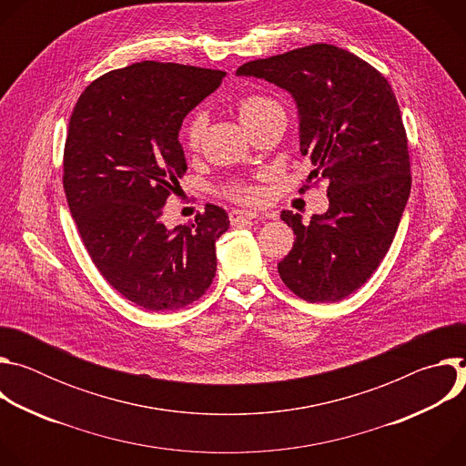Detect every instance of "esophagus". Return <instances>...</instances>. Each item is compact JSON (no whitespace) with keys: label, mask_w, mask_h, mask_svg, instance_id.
Segmentation results:
<instances>
[{"label":"esophagus","mask_w":466,"mask_h":466,"mask_svg":"<svg viewBox=\"0 0 466 466\" xmlns=\"http://www.w3.org/2000/svg\"><path fill=\"white\" fill-rule=\"evenodd\" d=\"M256 218H258V214L252 212V210H232L230 212V223L232 225H238V223H243V221H252Z\"/></svg>","instance_id":"esophagus-1"}]
</instances>
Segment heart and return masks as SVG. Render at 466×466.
Listing matches in <instances>:
<instances>
[{
    "instance_id": "b5f03b06",
    "label": "heart",
    "mask_w": 466,
    "mask_h": 466,
    "mask_svg": "<svg viewBox=\"0 0 466 466\" xmlns=\"http://www.w3.org/2000/svg\"><path fill=\"white\" fill-rule=\"evenodd\" d=\"M239 117L243 121V125H248L250 121L261 117L263 114H268L271 110H282V106L273 101L271 97H265V96H248L243 97L239 101ZM207 127V116L203 112H195L186 125V142L189 147H195L198 142H201V137L205 132ZM236 195L241 198H247V201H256L259 197V189L252 187V186H243L239 189H236Z\"/></svg>"
}]
</instances>
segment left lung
Returning <instances> with one entry per match:
<instances>
[{"instance_id":"obj_1","label":"left lung","mask_w":466,"mask_h":466,"mask_svg":"<svg viewBox=\"0 0 466 466\" xmlns=\"http://www.w3.org/2000/svg\"><path fill=\"white\" fill-rule=\"evenodd\" d=\"M236 76L286 90L299 114L300 155L328 182L329 207L284 210L295 243L282 282L309 302H338L361 288L387 254L411 191L406 128L387 79L350 51L313 44L239 66Z\"/></svg>"}]
</instances>
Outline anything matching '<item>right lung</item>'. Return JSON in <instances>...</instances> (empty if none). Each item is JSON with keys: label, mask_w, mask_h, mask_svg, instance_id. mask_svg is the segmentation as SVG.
I'll list each match as a JSON object with an SVG mask.
<instances>
[{"label": "right lung", "mask_w": 466, "mask_h": 466, "mask_svg": "<svg viewBox=\"0 0 466 466\" xmlns=\"http://www.w3.org/2000/svg\"><path fill=\"white\" fill-rule=\"evenodd\" d=\"M227 74L144 60L96 79L81 94L64 147V191L105 280L149 311L203 297L228 214L208 205L195 223L167 228L162 207L186 173L184 117Z\"/></svg>", "instance_id": "add662e5"}]
</instances>
